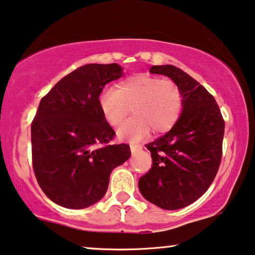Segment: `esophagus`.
<instances>
[{
	"instance_id": "esophagus-1",
	"label": "esophagus",
	"mask_w": 255,
	"mask_h": 255,
	"mask_svg": "<svg viewBox=\"0 0 255 255\" xmlns=\"http://www.w3.org/2000/svg\"><path fill=\"white\" fill-rule=\"evenodd\" d=\"M129 147H130V151L133 152V154H134V152H136V151L141 150V149H142V145L136 144V143H130Z\"/></svg>"
}]
</instances>
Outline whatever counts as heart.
<instances>
[{
    "label": "heart",
    "mask_w": 255,
    "mask_h": 255,
    "mask_svg": "<svg viewBox=\"0 0 255 255\" xmlns=\"http://www.w3.org/2000/svg\"><path fill=\"white\" fill-rule=\"evenodd\" d=\"M184 105L182 88L171 79H161L148 73L134 74L115 88H106L99 96L103 117L112 127H118L130 108L134 117L118 130L119 137L140 140L152 130L164 133L181 117Z\"/></svg>",
    "instance_id": "obj_1"
}]
</instances>
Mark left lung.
<instances>
[{
    "mask_svg": "<svg viewBox=\"0 0 255 255\" xmlns=\"http://www.w3.org/2000/svg\"><path fill=\"white\" fill-rule=\"evenodd\" d=\"M150 72L177 83L184 105L171 129L145 145L152 165L138 179V189L158 208L178 210L204 195L215 179L222 161L225 122L215 98L184 71L155 65Z\"/></svg>",
    "mask_w": 255,
    "mask_h": 255,
    "instance_id": "1",
    "label": "left lung"
}]
</instances>
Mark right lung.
Instances as JSON below:
<instances>
[{
	"instance_id": "obj_1",
	"label": "right lung",
	"mask_w": 255,
	"mask_h": 255,
	"mask_svg": "<svg viewBox=\"0 0 255 255\" xmlns=\"http://www.w3.org/2000/svg\"><path fill=\"white\" fill-rule=\"evenodd\" d=\"M122 77L118 64H87L60 79L40 100L31 124L32 167L51 201L85 209L107 191L111 172L130 157L128 144H110L115 131L99 96Z\"/></svg>"
}]
</instances>
